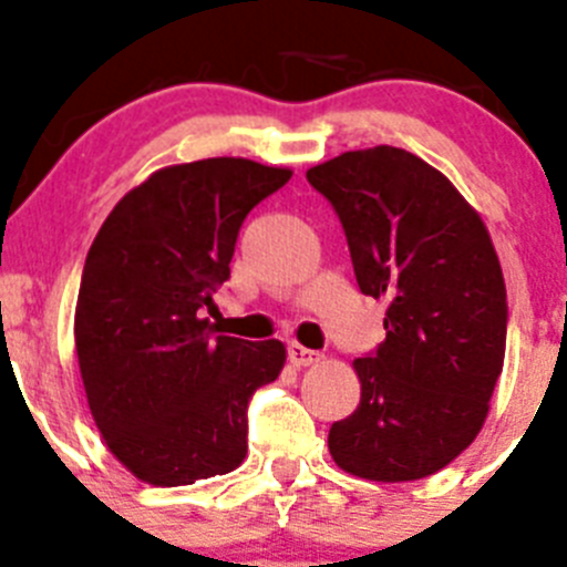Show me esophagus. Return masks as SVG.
<instances>
[{
  "label": "esophagus",
  "instance_id": "34e87169",
  "mask_svg": "<svg viewBox=\"0 0 567 567\" xmlns=\"http://www.w3.org/2000/svg\"><path fill=\"white\" fill-rule=\"evenodd\" d=\"M288 360L293 362L296 368H307V365H316L318 360H321V354L312 349H305V346L299 343H290L288 346Z\"/></svg>",
  "mask_w": 567,
  "mask_h": 567
}]
</instances>
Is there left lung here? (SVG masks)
<instances>
[{
	"label": "left lung",
	"mask_w": 567,
	"mask_h": 567,
	"mask_svg": "<svg viewBox=\"0 0 567 567\" xmlns=\"http://www.w3.org/2000/svg\"><path fill=\"white\" fill-rule=\"evenodd\" d=\"M332 202L357 285L388 301L384 343L354 360L360 404L329 430L346 474L415 482L480 435L507 349V288L480 213L446 174L395 146L307 172Z\"/></svg>",
	"instance_id": "left-lung-1"
}]
</instances>
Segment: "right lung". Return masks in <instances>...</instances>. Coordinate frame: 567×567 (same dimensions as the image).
I'll list each match as a JSON object with an SVG mask.
<instances>
[{
	"instance_id": "1",
	"label": "right lung",
	"mask_w": 567,
	"mask_h": 567,
	"mask_svg": "<svg viewBox=\"0 0 567 567\" xmlns=\"http://www.w3.org/2000/svg\"><path fill=\"white\" fill-rule=\"evenodd\" d=\"M290 168L246 157L166 166L104 218L82 268L74 343L87 406L113 457L155 487L229 474L246 406L285 365L279 340L213 334L240 224Z\"/></svg>"
}]
</instances>
